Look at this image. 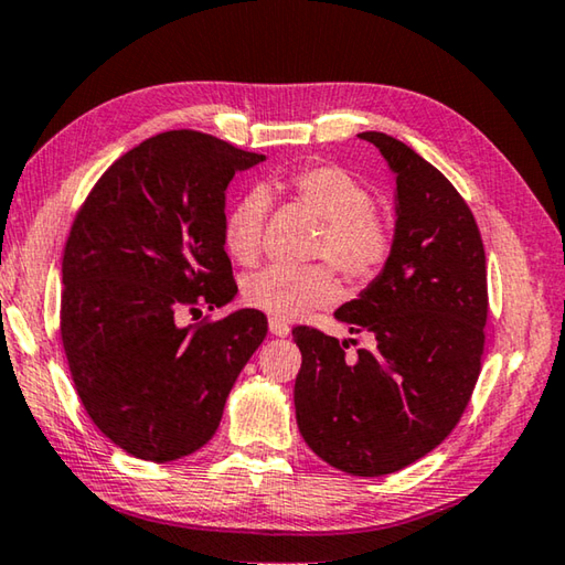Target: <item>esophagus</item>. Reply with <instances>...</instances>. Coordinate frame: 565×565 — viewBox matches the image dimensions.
<instances>
[{"label":"esophagus","mask_w":565,"mask_h":565,"mask_svg":"<svg viewBox=\"0 0 565 565\" xmlns=\"http://www.w3.org/2000/svg\"><path fill=\"white\" fill-rule=\"evenodd\" d=\"M269 331L274 333V335H279V338H284V335H289V323L286 321H281V318H269Z\"/></svg>","instance_id":"esophagus-1"}]
</instances>
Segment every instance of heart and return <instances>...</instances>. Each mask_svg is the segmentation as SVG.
Here are the masks:
<instances>
[{
    "label": "heart",
    "mask_w": 565,
    "mask_h": 565,
    "mask_svg": "<svg viewBox=\"0 0 565 565\" xmlns=\"http://www.w3.org/2000/svg\"><path fill=\"white\" fill-rule=\"evenodd\" d=\"M296 202L323 220L313 254L331 262L351 281H367L383 271L395 249V230L385 212L373 207L367 184L341 166H309L289 178ZM269 200L252 190L232 204L222 224L224 249L239 264H252L262 252ZM252 309L274 318H296L335 301L338 281L328 264H271L242 286Z\"/></svg>",
    "instance_id": "heart-1"
}]
</instances>
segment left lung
I'll list each match as a JSON object with an SVG mask.
<instances>
[{
	"instance_id": "left-lung-1",
	"label": "left lung",
	"mask_w": 565,
	"mask_h": 565,
	"mask_svg": "<svg viewBox=\"0 0 565 565\" xmlns=\"http://www.w3.org/2000/svg\"><path fill=\"white\" fill-rule=\"evenodd\" d=\"M397 182L395 249L361 299L335 311L373 348L296 326V423L313 452L355 477H383L443 443L465 415L484 353V242L443 172L385 132H361ZM355 343V341H353Z\"/></svg>"
}]
</instances>
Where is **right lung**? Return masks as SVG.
<instances>
[{
	"mask_svg": "<svg viewBox=\"0 0 565 565\" xmlns=\"http://www.w3.org/2000/svg\"><path fill=\"white\" fill-rule=\"evenodd\" d=\"M264 156L200 130L142 140L98 178L64 247L61 343L88 417L148 461L198 452L266 335L242 309L180 326L237 294L224 252V190Z\"/></svg>",
	"mask_w": 565,
	"mask_h": 565,
	"instance_id": "1",
	"label": "right lung"
}]
</instances>
